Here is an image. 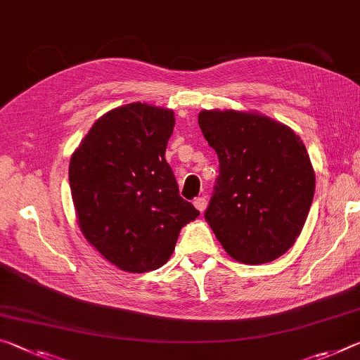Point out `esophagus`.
I'll list each match as a JSON object with an SVG mask.
<instances>
[{
	"instance_id": "34e87169",
	"label": "esophagus",
	"mask_w": 360,
	"mask_h": 360,
	"mask_svg": "<svg viewBox=\"0 0 360 360\" xmlns=\"http://www.w3.org/2000/svg\"><path fill=\"white\" fill-rule=\"evenodd\" d=\"M193 205H195V208L198 211H205V208H207V198H205V197H197L195 200H193Z\"/></svg>"
}]
</instances>
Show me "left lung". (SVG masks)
Masks as SVG:
<instances>
[{
  "label": "left lung",
  "instance_id": "1",
  "mask_svg": "<svg viewBox=\"0 0 360 360\" xmlns=\"http://www.w3.org/2000/svg\"><path fill=\"white\" fill-rule=\"evenodd\" d=\"M198 124L219 160L205 211L211 231L245 264L277 259L301 233L316 189L303 141L256 113L203 110Z\"/></svg>",
  "mask_w": 360,
  "mask_h": 360
}]
</instances>
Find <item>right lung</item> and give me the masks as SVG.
<instances>
[{"label":"right lung","mask_w":360,"mask_h":360,"mask_svg":"<svg viewBox=\"0 0 360 360\" xmlns=\"http://www.w3.org/2000/svg\"><path fill=\"white\" fill-rule=\"evenodd\" d=\"M174 115L141 102L99 118L73 153L68 181L79 229L127 272L169 259L182 227L200 211L179 195L165 158Z\"/></svg>","instance_id":"obj_1"}]
</instances>
